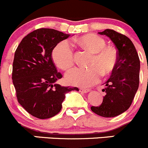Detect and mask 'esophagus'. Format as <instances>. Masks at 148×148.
Segmentation results:
<instances>
[{
	"label": "esophagus",
	"instance_id": "1",
	"mask_svg": "<svg viewBox=\"0 0 148 148\" xmlns=\"http://www.w3.org/2000/svg\"><path fill=\"white\" fill-rule=\"evenodd\" d=\"M79 91L81 92H83V93H87L90 91L89 89H85V88H79Z\"/></svg>",
	"mask_w": 148,
	"mask_h": 148
}]
</instances>
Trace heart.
I'll use <instances>...</instances> for the list:
<instances>
[{"instance_id": "1", "label": "heart", "mask_w": 148, "mask_h": 148, "mask_svg": "<svg viewBox=\"0 0 148 148\" xmlns=\"http://www.w3.org/2000/svg\"><path fill=\"white\" fill-rule=\"evenodd\" d=\"M79 45L94 53L90 68L75 67L66 74L69 84L77 86H89L99 80L101 74H111L117 66L118 56L113 48L106 46L105 40L95 34H87L77 40ZM52 59L58 67L66 71L74 64V51L68 41L56 44L52 51Z\"/></svg>"}]
</instances>
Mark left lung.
I'll list each match as a JSON object with an SVG mask.
<instances>
[{"label":"left lung","mask_w":148,"mask_h":148,"mask_svg":"<svg viewBox=\"0 0 148 148\" xmlns=\"http://www.w3.org/2000/svg\"><path fill=\"white\" fill-rule=\"evenodd\" d=\"M99 34L111 39L117 50V66L106 82L102 103L99 107H91L95 114L104 117H114L127 110L132 104L139 87L140 59L135 46L128 37L112 29Z\"/></svg>","instance_id":"8db88e82"}]
</instances>
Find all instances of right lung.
<instances>
[{
    "label": "right lung",
    "instance_id": "right-lung-1",
    "mask_svg": "<svg viewBox=\"0 0 148 148\" xmlns=\"http://www.w3.org/2000/svg\"><path fill=\"white\" fill-rule=\"evenodd\" d=\"M70 34L51 28H38L24 37L16 49L12 79L19 104L38 119L61 111L65 95L77 87L56 84L62 78L52 61V51Z\"/></svg>",
    "mask_w": 148,
    "mask_h": 148
}]
</instances>
